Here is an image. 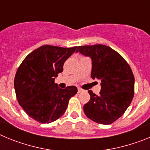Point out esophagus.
Masks as SVG:
<instances>
[{
	"instance_id": "obj_1",
	"label": "esophagus",
	"mask_w": 150,
	"mask_h": 150,
	"mask_svg": "<svg viewBox=\"0 0 150 150\" xmlns=\"http://www.w3.org/2000/svg\"><path fill=\"white\" fill-rule=\"evenodd\" d=\"M83 90L82 89V88H78V93H81V92H83Z\"/></svg>"
}]
</instances>
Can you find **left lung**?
<instances>
[{
  "label": "left lung",
  "instance_id": "obj_1",
  "mask_svg": "<svg viewBox=\"0 0 150 150\" xmlns=\"http://www.w3.org/2000/svg\"><path fill=\"white\" fill-rule=\"evenodd\" d=\"M91 57V76L100 80L97 95L88 91L90 100L83 106L85 114L98 124L110 125L121 117L129 107L134 94V76L125 59L105 45L78 46L76 52Z\"/></svg>",
  "mask_w": 150,
  "mask_h": 150
}]
</instances>
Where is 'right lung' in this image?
Here are the masks:
<instances>
[{
	"label": "right lung",
	"mask_w": 150,
	"mask_h": 150,
	"mask_svg": "<svg viewBox=\"0 0 150 150\" xmlns=\"http://www.w3.org/2000/svg\"><path fill=\"white\" fill-rule=\"evenodd\" d=\"M76 48L43 45L29 53L18 67L14 79L17 100L36 121L50 123L59 119L77 93L76 86L62 89L55 83V77Z\"/></svg>",
	"instance_id": "obj_1"
}]
</instances>
